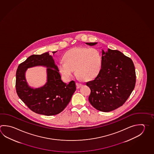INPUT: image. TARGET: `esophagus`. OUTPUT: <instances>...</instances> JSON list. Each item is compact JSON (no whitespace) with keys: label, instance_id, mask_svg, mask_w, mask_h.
<instances>
[{"label":"esophagus","instance_id":"obj_1","mask_svg":"<svg viewBox=\"0 0 154 154\" xmlns=\"http://www.w3.org/2000/svg\"><path fill=\"white\" fill-rule=\"evenodd\" d=\"M76 86H77V88H79L81 87L82 86V84H81V83H76Z\"/></svg>","mask_w":154,"mask_h":154}]
</instances>
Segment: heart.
<instances>
[{
    "label": "heart",
    "instance_id": "1",
    "mask_svg": "<svg viewBox=\"0 0 154 154\" xmlns=\"http://www.w3.org/2000/svg\"><path fill=\"white\" fill-rule=\"evenodd\" d=\"M64 61L58 65L60 73L69 79L75 70L76 75L83 81H90L99 75L102 67V57L94 48L76 47L70 49L63 56Z\"/></svg>",
    "mask_w": 154,
    "mask_h": 154
}]
</instances>
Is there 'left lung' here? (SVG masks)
Returning a JSON list of instances; mask_svg holds the SVG:
<instances>
[{"label":"left lung","instance_id":"8db88e82","mask_svg":"<svg viewBox=\"0 0 154 154\" xmlns=\"http://www.w3.org/2000/svg\"><path fill=\"white\" fill-rule=\"evenodd\" d=\"M94 46L97 42H87ZM102 67L97 76L87 82L89 101L96 109L109 112L125 103L134 90L136 72L131 59L117 50L102 49Z\"/></svg>","mask_w":154,"mask_h":154}]
</instances>
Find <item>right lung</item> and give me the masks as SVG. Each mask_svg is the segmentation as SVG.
<instances>
[{
    "label": "right lung",
    "instance_id": "1",
    "mask_svg": "<svg viewBox=\"0 0 154 154\" xmlns=\"http://www.w3.org/2000/svg\"><path fill=\"white\" fill-rule=\"evenodd\" d=\"M55 52H52L54 54ZM46 67L47 82L42 87L31 88L25 79L28 68ZM16 89L18 96L36 113L47 116H54L64 110L76 90L75 81L69 84L61 81L58 66L49 52L40 55H30L20 64L16 75Z\"/></svg>",
    "mask_w": 154,
    "mask_h": 154
}]
</instances>
